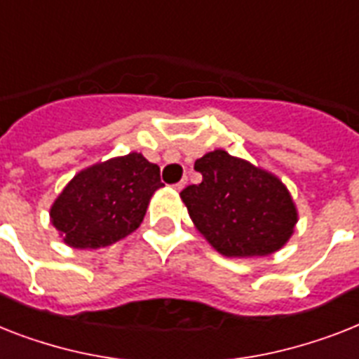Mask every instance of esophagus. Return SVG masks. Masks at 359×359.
<instances>
[{
  "label": "esophagus",
  "mask_w": 359,
  "mask_h": 359,
  "mask_svg": "<svg viewBox=\"0 0 359 359\" xmlns=\"http://www.w3.org/2000/svg\"><path fill=\"white\" fill-rule=\"evenodd\" d=\"M184 186H186V179H182V180H180V182H177V184H175L173 188L177 189V191H180V189L184 188Z\"/></svg>",
  "instance_id": "1"
}]
</instances>
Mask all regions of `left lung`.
<instances>
[{
    "label": "left lung",
    "mask_w": 359,
    "mask_h": 359,
    "mask_svg": "<svg viewBox=\"0 0 359 359\" xmlns=\"http://www.w3.org/2000/svg\"><path fill=\"white\" fill-rule=\"evenodd\" d=\"M201 184L180 191L205 240L229 258L276 252L297 225V208L278 177L223 149L195 160Z\"/></svg>",
    "instance_id": "obj_1"
}]
</instances>
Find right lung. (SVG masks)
<instances>
[{"label": "right lung", "mask_w": 359, "mask_h": 359, "mask_svg": "<svg viewBox=\"0 0 359 359\" xmlns=\"http://www.w3.org/2000/svg\"><path fill=\"white\" fill-rule=\"evenodd\" d=\"M162 186L160 168L144 154L116 156L79 171L55 199L49 217L66 245L101 249L138 229Z\"/></svg>", "instance_id": "right-lung-1"}]
</instances>
